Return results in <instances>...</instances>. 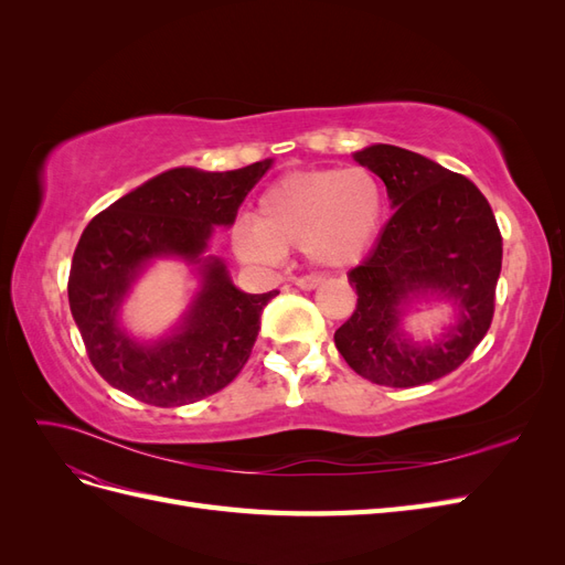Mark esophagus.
<instances>
[{"mask_svg": "<svg viewBox=\"0 0 565 565\" xmlns=\"http://www.w3.org/2000/svg\"><path fill=\"white\" fill-rule=\"evenodd\" d=\"M320 282H322V278L316 276V273H311V276L297 278V287H301V289H316Z\"/></svg>", "mask_w": 565, "mask_h": 565, "instance_id": "esophagus-1", "label": "esophagus"}]
</instances>
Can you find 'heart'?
Here are the masks:
<instances>
[{"label":"heart","mask_w":565,"mask_h":565,"mask_svg":"<svg viewBox=\"0 0 565 565\" xmlns=\"http://www.w3.org/2000/svg\"><path fill=\"white\" fill-rule=\"evenodd\" d=\"M382 212V185L363 167L295 172L259 198L254 226L241 221L233 228V247L245 262L262 266L299 247L318 264L344 266L367 249Z\"/></svg>","instance_id":"heart-1"}]
</instances>
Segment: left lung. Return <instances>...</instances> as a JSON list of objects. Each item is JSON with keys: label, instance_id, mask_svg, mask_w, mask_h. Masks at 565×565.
Segmentation results:
<instances>
[{"label": "left lung", "instance_id": "8db88e82", "mask_svg": "<svg viewBox=\"0 0 565 565\" xmlns=\"http://www.w3.org/2000/svg\"><path fill=\"white\" fill-rule=\"evenodd\" d=\"M377 174L393 216L349 282L358 303L334 332V344L361 377L393 388L422 386L457 370L490 330L502 270V233L490 202L461 174L396 146H370L353 156ZM440 291L460 320L434 348L397 332L409 294Z\"/></svg>", "mask_w": 565, "mask_h": 565}]
</instances>
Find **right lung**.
<instances>
[{"instance_id": "1", "label": "right lung", "mask_w": 565, "mask_h": 565, "mask_svg": "<svg viewBox=\"0 0 565 565\" xmlns=\"http://www.w3.org/2000/svg\"><path fill=\"white\" fill-rule=\"evenodd\" d=\"M270 160L233 172L191 167L146 181L113 202L84 228L73 254L67 299L96 372L127 396L177 407L228 386L252 355L264 306L278 295L233 287L218 259L202 262L204 285L181 332L143 347L117 324L131 280L152 256L200 262L214 226H231Z\"/></svg>"}]
</instances>
